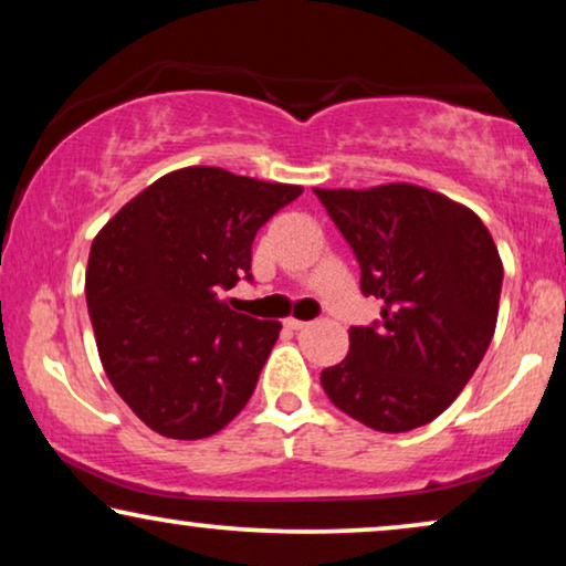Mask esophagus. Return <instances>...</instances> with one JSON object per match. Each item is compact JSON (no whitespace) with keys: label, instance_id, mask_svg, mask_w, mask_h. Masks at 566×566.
<instances>
[{"label":"esophagus","instance_id":"esophagus-1","mask_svg":"<svg viewBox=\"0 0 566 566\" xmlns=\"http://www.w3.org/2000/svg\"><path fill=\"white\" fill-rule=\"evenodd\" d=\"M285 327L298 332V329H306L308 322H304V319H293V316H291V319H285Z\"/></svg>","mask_w":566,"mask_h":566}]
</instances>
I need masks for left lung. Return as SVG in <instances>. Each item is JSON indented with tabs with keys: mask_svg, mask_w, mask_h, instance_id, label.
<instances>
[{
	"mask_svg": "<svg viewBox=\"0 0 566 566\" xmlns=\"http://www.w3.org/2000/svg\"><path fill=\"white\" fill-rule=\"evenodd\" d=\"M381 319L350 327V353L322 370L332 405L368 428L407 432L443 415L492 343L502 262L467 206L407 182L322 190Z\"/></svg>",
	"mask_w": 566,
	"mask_h": 566,
	"instance_id": "8db88e82",
	"label": "left lung"
}]
</instances>
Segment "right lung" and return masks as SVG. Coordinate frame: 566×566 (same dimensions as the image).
<instances>
[{
  "mask_svg": "<svg viewBox=\"0 0 566 566\" xmlns=\"http://www.w3.org/2000/svg\"><path fill=\"white\" fill-rule=\"evenodd\" d=\"M301 192L185 167L128 200L92 242L84 293L99 360L159 436L208 438L250 401L281 322L231 312L219 296L252 281L254 234Z\"/></svg>",
  "mask_w": 566,
  "mask_h": 566,
  "instance_id": "right-lung-1",
  "label": "right lung"
}]
</instances>
